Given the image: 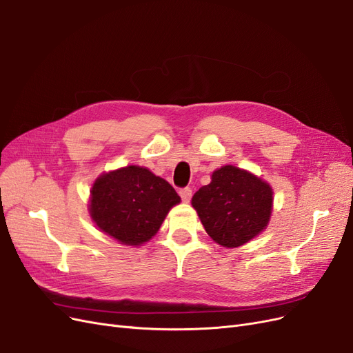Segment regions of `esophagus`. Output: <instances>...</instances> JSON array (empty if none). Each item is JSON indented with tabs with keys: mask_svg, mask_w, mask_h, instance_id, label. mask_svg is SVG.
Masks as SVG:
<instances>
[{
	"mask_svg": "<svg viewBox=\"0 0 353 353\" xmlns=\"http://www.w3.org/2000/svg\"><path fill=\"white\" fill-rule=\"evenodd\" d=\"M179 196H181L182 201H185V203H188V201H190V199H191V196H192V190H191L190 187H185V188H181V190H179Z\"/></svg>",
	"mask_w": 353,
	"mask_h": 353,
	"instance_id": "34e87169",
	"label": "esophagus"
}]
</instances>
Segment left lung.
Returning <instances> with one entry per match:
<instances>
[{
    "label": "left lung",
    "mask_w": 353,
    "mask_h": 353,
    "mask_svg": "<svg viewBox=\"0 0 353 353\" xmlns=\"http://www.w3.org/2000/svg\"><path fill=\"white\" fill-rule=\"evenodd\" d=\"M209 236L226 248L247 244L265 229L273 190L263 179L232 165L213 172L209 185L191 200Z\"/></svg>",
    "instance_id": "left-lung-1"
}]
</instances>
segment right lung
Returning <instances> with one entry per match:
<instances>
[{"mask_svg": "<svg viewBox=\"0 0 353 353\" xmlns=\"http://www.w3.org/2000/svg\"><path fill=\"white\" fill-rule=\"evenodd\" d=\"M181 197L148 168L125 166L101 175L90 190L89 212L102 232L124 245H140L159 230Z\"/></svg>", "mask_w": 353, "mask_h": 353, "instance_id": "right-lung-1", "label": "right lung"}]
</instances>
